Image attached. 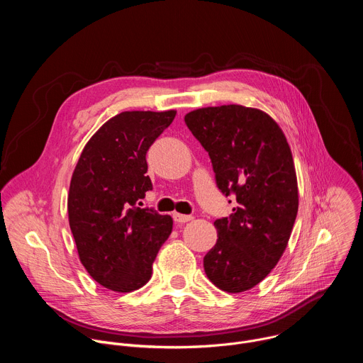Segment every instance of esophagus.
Returning <instances> with one entry per match:
<instances>
[{
  "label": "esophagus",
  "mask_w": 363,
  "mask_h": 363,
  "mask_svg": "<svg viewBox=\"0 0 363 363\" xmlns=\"http://www.w3.org/2000/svg\"><path fill=\"white\" fill-rule=\"evenodd\" d=\"M174 220L177 221V223H188V221H191L194 217L192 216H185V214H179V213H174Z\"/></svg>",
  "instance_id": "1"
}]
</instances>
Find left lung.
<instances>
[{
    "mask_svg": "<svg viewBox=\"0 0 363 363\" xmlns=\"http://www.w3.org/2000/svg\"><path fill=\"white\" fill-rule=\"evenodd\" d=\"M185 123L208 152L218 189L235 195L233 214L214 223L218 240L203 257L205 274L227 293L250 290L276 267L296 221L290 146L274 119L241 105L196 109Z\"/></svg>",
    "mask_w": 363,
    "mask_h": 363,
    "instance_id": "left-lung-1",
    "label": "left lung"
}]
</instances>
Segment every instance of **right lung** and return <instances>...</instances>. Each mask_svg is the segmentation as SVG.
I'll return each mask as SVG.
<instances>
[{
	"instance_id": "add662e5",
	"label": "right lung",
	"mask_w": 363,
	"mask_h": 363,
	"mask_svg": "<svg viewBox=\"0 0 363 363\" xmlns=\"http://www.w3.org/2000/svg\"><path fill=\"white\" fill-rule=\"evenodd\" d=\"M177 112H122L86 143L74 168L67 211L82 264L103 287L129 293L145 286L172 218L136 202L152 189L146 152Z\"/></svg>"
}]
</instances>
